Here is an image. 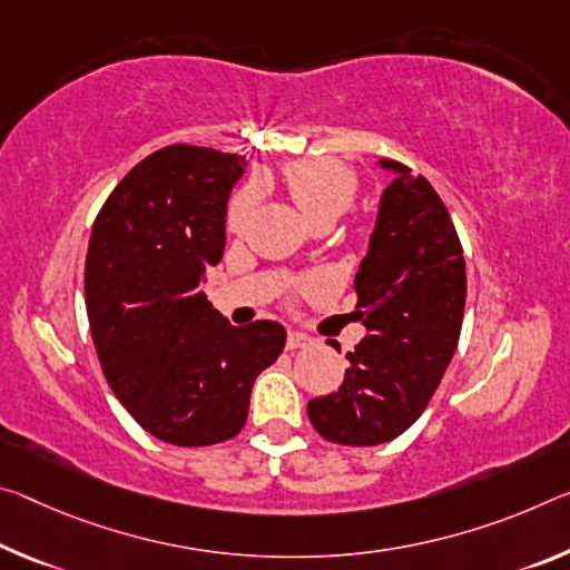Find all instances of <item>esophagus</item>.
Instances as JSON below:
<instances>
[{"label": "esophagus", "mask_w": 570, "mask_h": 570, "mask_svg": "<svg viewBox=\"0 0 570 570\" xmlns=\"http://www.w3.org/2000/svg\"><path fill=\"white\" fill-rule=\"evenodd\" d=\"M306 345H312V337H306V334H302V332H288L286 350H302Z\"/></svg>", "instance_id": "34e87169"}]
</instances>
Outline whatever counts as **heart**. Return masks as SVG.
Listing matches in <instances>:
<instances>
[{"label": "heart", "instance_id": "obj_1", "mask_svg": "<svg viewBox=\"0 0 570 570\" xmlns=\"http://www.w3.org/2000/svg\"><path fill=\"white\" fill-rule=\"evenodd\" d=\"M284 183L296 207L312 225L334 223L347 210L357 195V175L347 165L330 157L296 159L284 167ZM258 200V189L253 185L240 187L228 203L230 230H240L248 223Z\"/></svg>", "mask_w": 570, "mask_h": 570}]
</instances>
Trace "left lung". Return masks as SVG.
Segmentation results:
<instances>
[{"mask_svg": "<svg viewBox=\"0 0 570 570\" xmlns=\"http://www.w3.org/2000/svg\"><path fill=\"white\" fill-rule=\"evenodd\" d=\"M381 165L395 179L355 276V317L367 334L347 352L340 391L306 405L314 431L342 446L385 444L426 411L464 320L466 268L446 205L423 175Z\"/></svg>", "mask_w": 570, "mask_h": 570, "instance_id": "obj_1", "label": "left lung"}]
</instances>
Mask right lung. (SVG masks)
<instances>
[{"mask_svg": "<svg viewBox=\"0 0 570 570\" xmlns=\"http://www.w3.org/2000/svg\"><path fill=\"white\" fill-rule=\"evenodd\" d=\"M246 157L169 144L96 215L86 256L90 337L108 385L144 431L213 446L246 426L253 381L282 355L278 322L233 327L200 288L225 248V205Z\"/></svg>", "mask_w": 570, "mask_h": 570, "instance_id": "add662e5", "label": "right lung"}]
</instances>
